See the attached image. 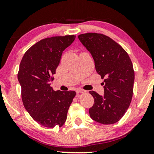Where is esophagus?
Returning a JSON list of instances; mask_svg holds the SVG:
<instances>
[{
    "mask_svg": "<svg viewBox=\"0 0 154 154\" xmlns=\"http://www.w3.org/2000/svg\"><path fill=\"white\" fill-rule=\"evenodd\" d=\"M85 91L82 89H77V93H85Z\"/></svg>",
    "mask_w": 154,
    "mask_h": 154,
    "instance_id": "1",
    "label": "esophagus"
}]
</instances>
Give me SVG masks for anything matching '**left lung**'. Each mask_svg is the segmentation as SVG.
Here are the masks:
<instances>
[{
  "mask_svg": "<svg viewBox=\"0 0 154 154\" xmlns=\"http://www.w3.org/2000/svg\"><path fill=\"white\" fill-rule=\"evenodd\" d=\"M78 38L93 56L97 73L104 79L103 95L90 91L94 98L90 116L103 125L116 123L132 100L135 72L131 60L122 47L106 35L86 33Z\"/></svg>",
  "mask_w": 154,
  "mask_h": 154,
  "instance_id": "1",
  "label": "left lung"
}]
</instances>
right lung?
I'll list each match as a JSON object with an SVG mask.
<instances>
[{
  "mask_svg": "<svg viewBox=\"0 0 154 154\" xmlns=\"http://www.w3.org/2000/svg\"><path fill=\"white\" fill-rule=\"evenodd\" d=\"M75 35L51 37L40 40L23 56L18 72L24 106L32 119L46 128L61 127L75 96V91H54L52 75L63 51L73 43Z\"/></svg>",
  "mask_w": 154,
  "mask_h": 154,
  "instance_id": "1",
  "label": "right lung"
}]
</instances>
